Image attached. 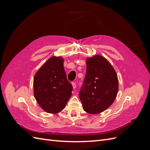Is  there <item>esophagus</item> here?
<instances>
[{"instance_id": "1", "label": "esophagus", "mask_w": 150, "mask_h": 150, "mask_svg": "<svg viewBox=\"0 0 150 150\" xmlns=\"http://www.w3.org/2000/svg\"><path fill=\"white\" fill-rule=\"evenodd\" d=\"M72 87H73V88H74V89H75V88H76V83H75L72 82Z\"/></svg>"}]
</instances>
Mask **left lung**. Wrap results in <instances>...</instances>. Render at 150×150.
I'll return each instance as SVG.
<instances>
[{"mask_svg":"<svg viewBox=\"0 0 150 150\" xmlns=\"http://www.w3.org/2000/svg\"><path fill=\"white\" fill-rule=\"evenodd\" d=\"M86 64V76L79 96L86 112L98 114L114 102L118 91V79L114 68L101 56L87 59Z\"/></svg>","mask_w":150,"mask_h":150,"instance_id":"left-lung-1","label":"left lung"}]
</instances>
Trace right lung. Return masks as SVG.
Returning <instances> with one entry per match:
<instances>
[{
    "instance_id": "obj_1",
    "label": "right lung",
    "mask_w": 150,
    "mask_h": 150,
    "mask_svg": "<svg viewBox=\"0 0 150 150\" xmlns=\"http://www.w3.org/2000/svg\"><path fill=\"white\" fill-rule=\"evenodd\" d=\"M72 89L61 57L50 58L34 76L35 98L40 106L49 113H57L64 108Z\"/></svg>"
}]
</instances>
